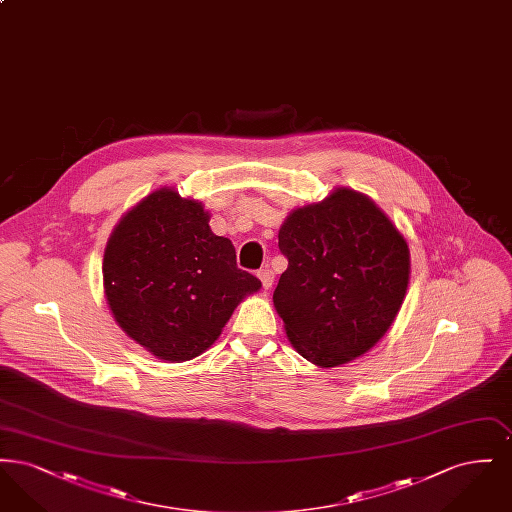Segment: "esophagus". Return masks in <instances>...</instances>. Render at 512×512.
<instances>
[{
    "label": "esophagus",
    "mask_w": 512,
    "mask_h": 512,
    "mask_svg": "<svg viewBox=\"0 0 512 512\" xmlns=\"http://www.w3.org/2000/svg\"><path fill=\"white\" fill-rule=\"evenodd\" d=\"M257 276H259V280H261V284H263V288H265V290H270V288H272V282H274V274H272V270L263 268V270H259V272H257Z\"/></svg>",
    "instance_id": "obj_1"
}]
</instances>
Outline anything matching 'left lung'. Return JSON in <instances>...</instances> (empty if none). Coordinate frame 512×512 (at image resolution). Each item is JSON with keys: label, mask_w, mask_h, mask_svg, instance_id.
<instances>
[{"label": "left lung", "mask_w": 512, "mask_h": 512, "mask_svg": "<svg viewBox=\"0 0 512 512\" xmlns=\"http://www.w3.org/2000/svg\"><path fill=\"white\" fill-rule=\"evenodd\" d=\"M288 257L272 295L293 349L320 368L351 363L386 336L411 278L407 240L357 190L338 186L278 230Z\"/></svg>", "instance_id": "left-lung-1"}]
</instances>
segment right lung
<instances>
[{
	"mask_svg": "<svg viewBox=\"0 0 512 512\" xmlns=\"http://www.w3.org/2000/svg\"><path fill=\"white\" fill-rule=\"evenodd\" d=\"M209 211L174 188L138 201L103 253V292L122 332L153 357L192 361L261 280L236 267V249L213 234Z\"/></svg>",
	"mask_w": 512,
	"mask_h": 512,
	"instance_id": "1",
	"label": "right lung"
}]
</instances>
